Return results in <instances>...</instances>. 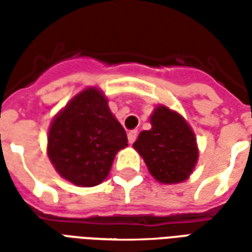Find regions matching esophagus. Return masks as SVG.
<instances>
[{
	"instance_id": "34e87169",
	"label": "esophagus",
	"mask_w": 252,
	"mask_h": 252,
	"mask_svg": "<svg viewBox=\"0 0 252 252\" xmlns=\"http://www.w3.org/2000/svg\"><path fill=\"white\" fill-rule=\"evenodd\" d=\"M136 139H137V131H136V129H132V131L128 132V142L131 143V144L135 142Z\"/></svg>"
}]
</instances>
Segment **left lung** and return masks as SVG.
I'll use <instances>...</instances> for the list:
<instances>
[{"label": "left lung", "instance_id": "left-lung-1", "mask_svg": "<svg viewBox=\"0 0 252 252\" xmlns=\"http://www.w3.org/2000/svg\"><path fill=\"white\" fill-rule=\"evenodd\" d=\"M151 126L133 143L148 171L162 184L188 180L198 158L194 133L188 123L177 112L158 106L151 116Z\"/></svg>", "mask_w": 252, "mask_h": 252}]
</instances>
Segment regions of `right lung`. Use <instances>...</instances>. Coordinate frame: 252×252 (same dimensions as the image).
I'll list each match as a JSON object with an SVG mask.
<instances>
[{
    "label": "right lung",
    "mask_w": 252,
    "mask_h": 252,
    "mask_svg": "<svg viewBox=\"0 0 252 252\" xmlns=\"http://www.w3.org/2000/svg\"><path fill=\"white\" fill-rule=\"evenodd\" d=\"M126 146V129L95 88L75 95L54 119L48 132V157L57 171L85 188L101 184L116 154Z\"/></svg>",
    "instance_id": "right-lung-1"
}]
</instances>
